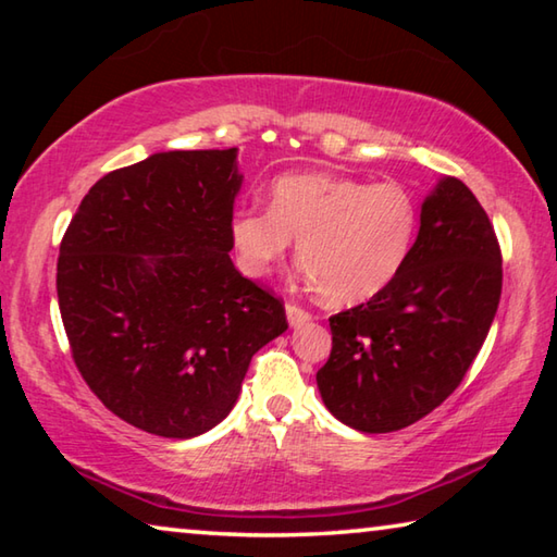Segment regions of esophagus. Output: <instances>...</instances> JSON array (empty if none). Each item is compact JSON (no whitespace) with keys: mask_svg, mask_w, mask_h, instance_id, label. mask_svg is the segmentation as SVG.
Masks as SVG:
<instances>
[{"mask_svg":"<svg viewBox=\"0 0 557 557\" xmlns=\"http://www.w3.org/2000/svg\"><path fill=\"white\" fill-rule=\"evenodd\" d=\"M285 314H287L289 326H301V324H307L309 319H312V314L305 312V309L297 307V305H287L285 307Z\"/></svg>","mask_w":557,"mask_h":557,"instance_id":"esophagus-1","label":"esophagus"}]
</instances>
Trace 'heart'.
Instances as JSON below:
<instances>
[{"mask_svg":"<svg viewBox=\"0 0 557 557\" xmlns=\"http://www.w3.org/2000/svg\"><path fill=\"white\" fill-rule=\"evenodd\" d=\"M418 233V203L403 184H369L332 172L282 174L270 209H240L231 240L240 268L265 277L297 238L309 285L336 307L379 295L408 260Z\"/></svg>","mask_w":557,"mask_h":557,"instance_id":"1","label":"heart"}]
</instances>
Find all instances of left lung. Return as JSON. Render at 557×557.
I'll return each mask as SVG.
<instances>
[{
	"label": "left lung",
	"mask_w": 557,
	"mask_h": 557,
	"mask_svg": "<svg viewBox=\"0 0 557 557\" xmlns=\"http://www.w3.org/2000/svg\"><path fill=\"white\" fill-rule=\"evenodd\" d=\"M502 299V250L476 196L442 176L420 206L403 270L366 305L329 319L332 354L317 373L322 400L369 435L425 418L457 388Z\"/></svg>",
	"instance_id": "obj_1"
}]
</instances>
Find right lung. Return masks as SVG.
<instances>
[{"label": "right lung", "mask_w": 557, "mask_h": 557, "mask_svg": "<svg viewBox=\"0 0 557 557\" xmlns=\"http://www.w3.org/2000/svg\"><path fill=\"white\" fill-rule=\"evenodd\" d=\"M238 149H172L110 172L61 240L73 361L110 412L149 435H203L250 358L285 334L282 301L235 270Z\"/></svg>", "instance_id": "obj_1"}]
</instances>
